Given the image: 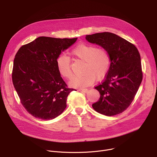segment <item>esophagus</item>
<instances>
[{
    "instance_id": "esophagus-1",
    "label": "esophagus",
    "mask_w": 157,
    "mask_h": 157,
    "mask_svg": "<svg viewBox=\"0 0 157 157\" xmlns=\"http://www.w3.org/2000/svg\"><path fill=\"white\" fill-rule=\"evenodd\" d=\"M81 91L82 92V93H87V91H88V89H81Z\"/></svg>"
}]
</instances>
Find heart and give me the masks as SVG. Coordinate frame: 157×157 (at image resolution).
<instances>
[{"label":"heart","instance_id":"obj_1","mask_svg":"<svg viewBox=\"0 0 157 157\" xmlns=\"http://www.w3.org/2000/svg\"><path fill=\"white\" fill-rule=\"evenodd\" d=\"M71 55L76 59L83 62L81 76L75 78L70 85L73 87L82 88L92 84L96 78L99 79L107 73L110 65V56L104 48H97L93 45L80 44L72 50ZM60 75L67 79L73 77L70 58L62 54L56 60Z\"/></svg>","mask_w":157,"mask_h":157}]
</instances>
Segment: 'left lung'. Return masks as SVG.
Wrapping results in <instances>:
<instances>
[{"instance_id":"8db88e82","label":"left lung","mask_w":157,"mask_h":157,"mask_svg":"<svg viewBox=\"0 0 157 157\" xmlns=\"http://www.w3.org/2000/svg\"><path fill=\"white\" fill-rule=\"evenodd\" d=\"M86 40L107 50L110 63L105 80L95 87L99 100L92 106L98 113L112 116L131 104L142 81L140 55L135 45L110 32L86 36Z\"/></svg>"}]
</instances>
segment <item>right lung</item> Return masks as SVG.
Segmentation results:
<instances>
[{
	"label": "right lung",
	"instance_id": "right-lung-1",
	"mask_svg": "<svg viewBox=\"0 0 157 157\" xmlns=\"http://www.w3.org/2000/svg\"><path fill=\"white\" fill-rule=\"evenodd\" d=\"M77 39L40 36L17 52L13 84L21 103L33 117L51 120L66 109L67 98L74 89L67 87L61 77L56 60Z\"/></svg>",
	"mask_w": 157,
	"mask_h": 157
}]
</instances>
